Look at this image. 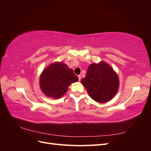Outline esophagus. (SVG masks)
<instances>
[{"label":"esophagus","mask_w":151,"mask_h":151,"mask_svg":"<svg viewBox=\"0 0 151 151\" xmlns=\"http://www.w3.org/2000/svg\"><path fill=\"white\" fill-rule=\"evenodd\" d=\"M78 78H79V81H80L81 79V76L79 75V76H78Z\"/></svg>","instance_id":"1"}]
</instances>
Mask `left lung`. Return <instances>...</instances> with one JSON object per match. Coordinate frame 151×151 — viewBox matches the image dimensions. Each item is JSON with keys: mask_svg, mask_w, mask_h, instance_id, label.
<instances>
[{"mask_svg": "<svg viewBox=\"0 0 151 151\" xmlns=\"http://www.w3.org/2000/svg\"><path fill=\"white\" fill-rule=\"evenodd\" d=\"M81 83L91 98L99 103H106L111 99L119 87L117 74L104 62L91 64Z\"/></svg>", "mask_w": 151, "mask_h": 151, "instance_id": "8db88e82", "label": "left lung"}]
</instances>
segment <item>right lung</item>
<instances>
[{
	"label": "right lung",
	"mask_w": 151,
	"mask_h": 151,
	"mask_svg": "<svg viewBox=\"0 0 151 151\" xmlns=\"http://www.w3.org/2000/svg\"><path fill=\"white\" fill-rule=\"evenodd\" d=\"M78 81L71 68L63 62H55L45 69L40 76V87L43 93L53 98H61L71 83Z\"/></svg>",
	"instance_id": "right-lung-1"
}]
</instances>
